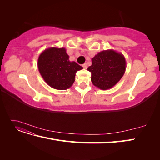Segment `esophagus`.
I'll list each match as a JSON object with an SVG mask.
<instances>
[{
	"label": "esophagus",
	"instance_id": "1",
	"mask_svg": "<svg viewBox=\"0 0 160 160\" xmlns=\"http://www.w3.org/2000/svg\"><path fill=\"white\" fill-rule=\"evenodd\" d=\"M82 66H83V67L84 69H87V68H88V65H87V63H84Z\"/></svg>",
	"mask_w": 160,
	"mask_h": 160
}]
</instances>
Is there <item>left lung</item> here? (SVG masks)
<instances>
[{"mask_svg": "<svg viewBox=\"0 0 160 160\" xmlns=\"http://www.w3.org/2000/svg\"><path fill=\"white\" fill-rule=\"evenodd\" d=\"M88 70L91 72V82L102 90L113 88L123 76L126 61L122 53L113 49L98 52L91 59Z\"/></svg>", "mask_w": 160, "mask_h": 160, "instance_id": "8db88e82", "label": "left lung"}]
</instances>
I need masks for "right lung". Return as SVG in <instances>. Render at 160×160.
Returning <instances> with one entry per match:
<instances>
[{
	"mask_svg": "<svg viewBox=\"0 0 160 160\" xmlns=\"http://www.w3.org/2000/svg\"><path fill=\"white\" fill-rule=\"evenodd\" d=\"M65 48L50 47L38 57V69L44 81L52 88L66 90L73 84L75 73L83 69L75 61H69Z\"/></svg>",
	"mask_w": 160,
	"mask_h": 160,
	"instance_id": "1",
	"label": "right lung"
}]
</instances>
